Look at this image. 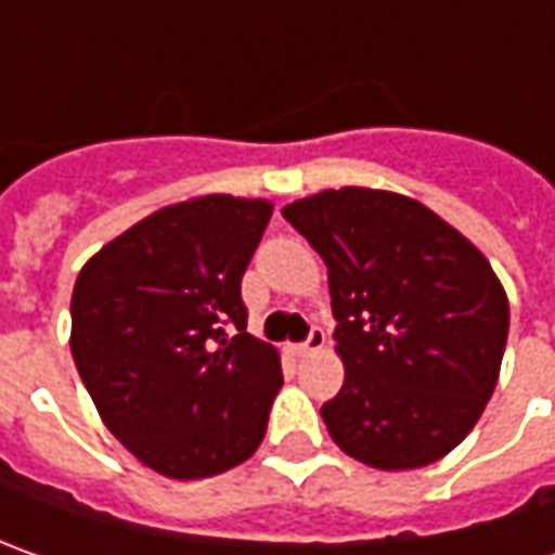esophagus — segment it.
<instances>
[{
    "mask_svg": "<svg viewBox=\"0 0 555 555\" xmlns=\"http://www.w3.org/2000/svg\"><path fill=\"white\" fill-rule=\"evenodd\" d=\"M324 343H327V333L321 331V327H311L309 339H306V343H296V346H289V349H293L296 358H306V354L324 349Z\"/></svg>",
    "mask_w": 555,
    "mask_h": 555,
    "instance_id": "esophagus-1",
    "label": "esophagus"
}]
</instances>
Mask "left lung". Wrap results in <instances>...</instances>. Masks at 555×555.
I'll use <instances>...</instances> for the list:
<instances>
[{
    "instance_id": "1",
    "label": "left lung",
    "mask_w": 555,
    "mask_h": 555,
    "mask_svg": "<svg viewBox=\"0 0 555 555\" xmlns=\"http://www.w3.org/2000/svg\"><path fill=\"white\" fill-rule=\"evenodd\" d=\"M327 266L346 383L321 416L349 457L416 469L454 451L498 386L509 302L488 259L423 203L339 188L284 206Z\"/></svg>"
}]
</instances>
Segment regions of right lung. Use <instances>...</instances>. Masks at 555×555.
Listing matches in <instances>:
<instances>
[{"instance_id": "obj_1", "label": "right lung", "mask_w": 555, "mask_h": 555, "mask_svg": "<svg viewBox=\"0 0 555 555\" xmlns=\"http://www.w3.org/2000/svg\"><path fill=\"white\" fill-rule=\"evenodd\" d=\"M268 219V201L176 203L76 278V371L104 426L160 476H219L266 438L284 373L278 349L246 333L241 278Z\"/></svg>"}]
</instances>
